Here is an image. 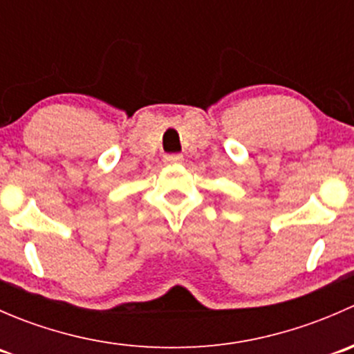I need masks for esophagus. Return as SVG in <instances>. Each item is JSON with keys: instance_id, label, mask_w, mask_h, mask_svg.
Returning a JSON list of instances; mask_svg holds the SVG:
<instances>
[{"instance_id": "34e87169", "label": "esophagus", "mask_w": 354, "mask_h": 354, "mask_svg": "<svg viewBox=\"0 0 354 354\" xmlns=\"http://www.w3.org/2000/svg\"><path fill=\"white\" fill-rule=\"evenodd\" d=\"M183 160V156L181 154H166L164 156V162L166 164H180Z\"/></svg>"}]
</instances>
